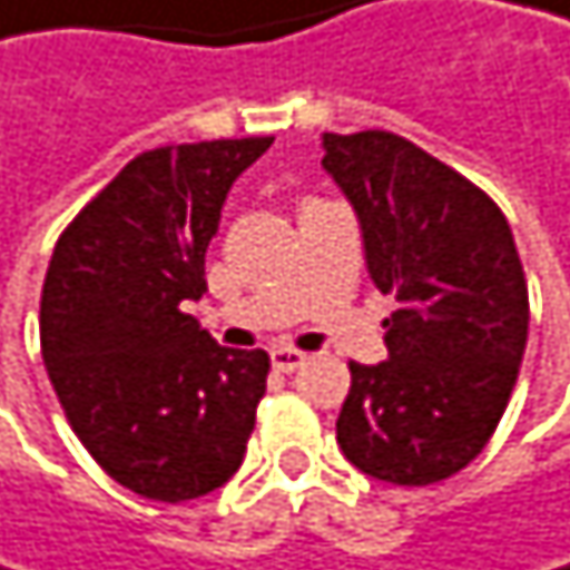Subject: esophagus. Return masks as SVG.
Segmentation results:
<instances>
[{
	"mask_svg": "<svg viewBox=\"0 0 570 570\" xmlns=\"http://www.w3.org/2000/svg\"><path fill=\"white\" fill-rule=\"evenodd\" d=\"M269 361H273L276 372H297V368H304V364H307V354L297 351V347H273Z\"/></svg>",
	"mask_w": 570,
	"mask_h": 570,
	"instance_id": "obj_1",
	"label": "esophagus"
}]
</instances>
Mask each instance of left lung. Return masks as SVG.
<instances>
[{"label":"left lung","instance_id":"8db88e82","mask_svg":"<svg viewBox=\"0 0 570 570\" xmlns=\"http://www.w3.org/2000/svg\"><path fill=\"white\" fill-rule=\"evenodd\" d=\"M324 168L399 301L389 361L347 364L341 453L385 483H439L483 453L520 375L531 304L513 233L483 188L392 131L324 135Z\"/></svg>","mask_w":570,"mask_h":570}]
</instances>
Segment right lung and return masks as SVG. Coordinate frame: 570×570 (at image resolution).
<instances>
[{
	"mask_svg": "<svg viewBox=\"0 0 570 570\" xmlns=\"http://www.w3.org/2000/svg\"><path fill=\"white\" fill-rule=\"evenodd\" d=\"M273 138L145 151L60 233L39 297L47 375L97 466L148 500L181 503L243 463L269 354L219 347L188 301L233 181Z\"/></svg>",
	"mask_w": 570,
	"mask_h": 570,
	"instance_id": "add662e5",
	"label": "right lung"
}]
</instances>
